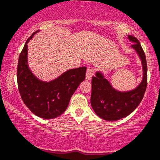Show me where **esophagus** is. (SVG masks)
<instances>
[{
    "instance_id": "34e87169",
    "label": "esophagus",
    "mask_w": 160,
    "mask_h": 160,
    "mask_svg": "<svg viewBox=\"0 0 160 160\" xmlns=\"http://www.w3.org/2000/svg\"><path fill=\"white\" fill-rule=\"evenodd\" d=\"M94 68L89 67L88 69H87V72H86V79L90 80L91 78V77L94 75Z\"/></svg>"
}]
</instances>
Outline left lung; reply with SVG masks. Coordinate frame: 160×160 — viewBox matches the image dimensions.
<instances>
[{"instance_id":"1","label":"left lung","mask_w":160,"mask_h":160,"mask_svg":"<svg viewBox=\"0 0 160 160\" xmlns=\"http://www.w3.org/2000/svg\"><path fill=\"white\" fill-rule=\"evenodd\" d=\"M128 38L134 42L132 47L142 60L143 78L137 88L128 92L116 91L99 72L91 79V107L99 117L107 121H116L132 113L142 100L148 85V66L144 51L135 37L128 35Z\"/></svg>"}]
</instances>
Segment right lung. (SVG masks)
<instances>
[{
  "label": "right lung",
  "mask_w": 160,
  "mask_h": 160,
  "mask_svg": "<svg viewBox=\"0 0 160 160\" xmlns=\"http://www.w3.org/2000/svg\"><path fill=\"white\" fill-rule=\"evenodd\" d=\"M37 32L27 39L19 55L18 88L22 101L34 114L42 119H54L66 111L71 97L85 80L87 68L68 70L51 82L39 81L28 69L27 62V44Z\"/></svg>",
  "instance_id": "right-lung-1"
}]
</instances>
